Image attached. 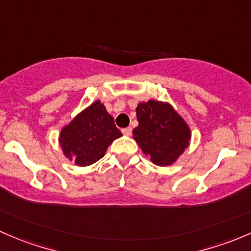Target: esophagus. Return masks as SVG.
<instances>
[{
	"label": "esophagus",
	"instance_id": "34e87169",
	"mask_svg": "<svg viewBox=\"0 0 251 251\" xmlns=\"http://www.w3.org/2000/svg\"><path fill=\"white\" fill-rule=\"evenodd\" d=\"M122 133L125 134L126 136H130L131 135V128H130V126H128V128L122 129Z\"/></svg>",
	"mask_w": 251,
	"mask_h": 251
}]
</instances>
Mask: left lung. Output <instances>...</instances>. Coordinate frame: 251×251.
<instances>
[{"mask_svg": "<svg viewBox=\"0 0 251 251\" xmlns=\"http://www.w3.org/2000/svg\"><path fill=\"white\" fill-rule=\"evenodd\" d=\"M136 117L139 126L133 130V138L141 151L157 165L174 163L191 139L185 121L169 104L154 100L140 102Z\"/></svg>", "mask_w": 251, "mask_h": 251, "instance_id": "1", "label": "left lung"}]
</instances>
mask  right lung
Returning a JSON list of instances; mask_svg holds the SVG:
<instances>
[{"label":"right lung","mask_w":251,"mask_h":251,"mask_svg":"<svg viewBox=\"0 0 251 251\" xmlns=\"http://www.w3.org/2000/svg\"><path fill=\"white\" fill-rule=\"evenodd\" d=\"M122 133L100 101H95L74 118L60 134L63 152L70 161L86 167L104 157L107 147Z\"/></svg>","instance_id":"add662e5"}]
</instances>
